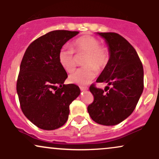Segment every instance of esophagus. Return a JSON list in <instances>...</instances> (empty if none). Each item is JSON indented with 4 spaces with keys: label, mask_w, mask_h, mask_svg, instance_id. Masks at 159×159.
Returning a JSON list of instances; mask_svg holds the SVG:
<instances>
[{
    "label": "esophagus",
    "mask_w": 159,
    "mask_h": 159,
    "mask_svg": "<svg viewBox=\"0 0 159 159\" xmlns=\"http://www.w3.org/2000/svg\"><path fill=\"white\" fill-rule=\"evenodd\" d=\"M80 89H81V90H82V91L88 90V88H87V87H83V86H80Z\"/></svg>",
    "instance_id": "esophagus-1"
}]
</instances>
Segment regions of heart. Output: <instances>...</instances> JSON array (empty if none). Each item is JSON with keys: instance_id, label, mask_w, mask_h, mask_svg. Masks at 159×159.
<instances>
[{"instance_id": "obj_1", "label": "heart", "mask_w": 159, "mask_h": 159, "mask_svg": "<svg viewBox=\"0 0 159 159\" xmlns=\"http://www.w3.org/2000/svg\"><path fill=\"white\" fill-rule=\"evenodd\" d=\"M72 49L63 47L58 54V60L61 66L67 72H72L76 66L74 52L78 54H86L83 65L84 67L78 69L69 75L71 83L87 84L96 76L97 71L106 66L110 59V52L106 46L100 45L97 38L92 36H82L72 43Z\"/></svg>"}]
</instances>
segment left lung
<instances>
[{
    "label": "left lung",
    "mask_w": 159,
    "mask_h": 159,
    "mask_svg": "<svg viewBox=\"0 0 159 159\" xmlns=\"http://www.w3.org/2000/svg\"><path fill=\"white\" fill-rule=\"evenodd\" d=\"M98 34L108 45L110 59L96 82H105L112 87L107 86L104 90L93 84L90 91L94 100L87 111L96 123L114 125L135 108L143 90V68L135 49L125 38L116 33Z\"/></svg>",
    "instance_id": "1"
}]
</instances>
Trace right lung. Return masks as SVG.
Returning a JSON list of instances; mask_svg holds the SVG:
<instances>
[{
    "label": "right lung",
    "mask_w": 159,
    "mask_h": 159,
    "mask_svg": "<svg viewBox=\"0 0 159 159\" xmlns=\"http://www.w3.org/2000/svg\"><path fill=\"white\" fill-rule=\"evenodd\" d=\"M78 33L58 30L40 36L27 47L20 65L16 90L21 111L44 130L64 125L69 105L81 93L77 85L63 84L68 75L58 60L63 45Z\"/></svg>",
    "instance_id": "right-lung-1"
}]
</instances>
